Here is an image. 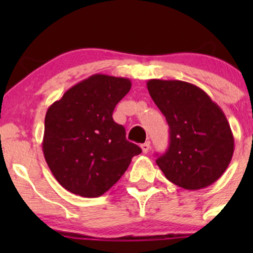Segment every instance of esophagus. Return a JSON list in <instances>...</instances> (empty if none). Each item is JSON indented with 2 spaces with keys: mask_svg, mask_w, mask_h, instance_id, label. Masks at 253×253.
Instances as JSON below:
<instances>
[{
  "mask_svg": "<svg viewBox=\"0 0 253 253\" xmlns=\"http://www.w3.org/2000/svg\"><path fill=\"white\" fill-rule=\"evenodd\" d=\"M141 148H142V152H143V153H147L148 150H149V148H150V143H149V141L145 142V143H143V144H141Z\"/></svg>",
  "mask_w": 253,
  "mask_h": 253,
  "instance_id": "obj_1",
  "label": "esophagus"
}]
</instances>
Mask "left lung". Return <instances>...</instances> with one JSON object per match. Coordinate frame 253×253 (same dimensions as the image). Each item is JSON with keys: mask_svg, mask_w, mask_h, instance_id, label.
I'll return each instance as SVG.
<instances>
[{"mask_svg": "<svg viewBox=\"0 0 253 253\" xmlns=\"http://www.w3.org/2000/svg\"><path fill=\"white\" fill-rule=\"evenodd\" d=\"M147 88L170 127L169 148L157 159L158 167L185 190L211 186L234 154V136L223 110L187 82L149 79Z\"/></svg>", "mask_w": 253, "mask_h": 253, "instance_id": "8db88e82", "label": "left lung"}]
</instances>
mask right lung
Masks as SVG:
<instances>
[{"label":"right lung","instance_id":"right-lung-1","mask_svg":"<svg viewBox=\"0 0 253 253\" xmlns=\"http://www.w3.org/2000/svg\"><path fill=\"white\" fill-rule=\"evenodd\" d=\"M131 86L128 78L98 73L48 106L42 152L57 182L71 193L88 198L104 195L142 152L112 119Z\"/></svg>","mask_w":253,"mask_h":253}]
</instances>
